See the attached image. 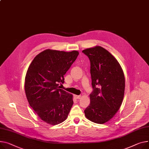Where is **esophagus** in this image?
I'll return each mask as SVG.
<instances>
[{
    "instance_id": "obj_1",
    "label": "esophagus",
    "mask_w": 149,
    "mask_h": 149,
    "mask_svg": "<svg viewBox=\"0 0 149 149\" xmlns=\"http://www.w3.org/2000/svg\"><path fill=\"white\" fill-rule=\"evenodd\" d=\"M75 97H76V99H80L81 98V95H75Z\"/></svg>"
}]
</instances>
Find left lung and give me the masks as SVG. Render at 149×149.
Here are the masks:
<instances>
[{"instance_id":"left-lung-1","label":"left lung","mask_w":149,"mask_h":149,"mask_svg":"<svg viewBox=\"0 0 149 149\" xmlns=\"http://www.w3.org/2000/svg\"><path fill=\"white\" fill-rule=\"evenodd\" d=\"M82 52L91 62L93 88L85 116L94 123L103 124L114 117L122 105L125 87L123 71L116 58L102 47Z\"/></svg>"}]
</instances>
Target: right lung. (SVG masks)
<instances>
[{
  "label": "right lung",
  "mask_w": 149,
  "mask_h": 149,
  "mask_svg": "<svg viewBox=\"0 0 149 149\" xmlns=\"http://www.w3.org/2000/svg\"><path fill=\"white\" fill-rule=\"evenodd\" d=\"M77 51L45 49L28 68L24 88L29 105L39 117L49 125L65 121L73 105L72 95L59 88L64 75L75 62Z\"/></svg>",
  "instance_id": "1"
}]
</instances>
